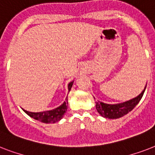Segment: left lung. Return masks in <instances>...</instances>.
Wrapping results in <instances>:
<instances>
[{
	"instance_id": "left-lung-1",
	"label": "left lung",
	"mask_w": 155,
	"mask_h": 155,
	"mask_svg": "<svg viewBox=\"0 0 155 155\" xmlns=\"http://www.w3.org/2000/svg\"><path fill=\"white\" fill-rule=\"evenodd\" d=\"M146 87H147V84L145 86L144 90L137 97L129 100L127 101L122 102V103L106 104L97 101L96 102V108L97 112L103 117L108 118V119H117V118L121 117L133 110L135 106L139 103L142 96L144 94Z\"/></svg>"
}]
</instances>
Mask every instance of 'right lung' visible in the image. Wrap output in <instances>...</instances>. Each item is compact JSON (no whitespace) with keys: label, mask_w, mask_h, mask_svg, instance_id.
<instances>
[{"label":"right lung","mask_w":155,"mask_h":155,"mask_svg":"<svg viewBox=\"0 0 155 155\" xmlns=\"http://www.w3.org/2000/svg\"><path fill=\"white\" fill-rule=\"evenodd\" d=\"M73 83H74V80L68 84V92L71 91V88L72 87ZM68 97H67L66 101L61 105H59L57 108H54V109H51V110H47L42 111V112H38V113H34V112L26 111L25 109H23V108L22 109L27 115L30 116V117L34 118L35 120H39L41 122L48 124V123L57 122V121L60 120L63 117L66 111L68 109Z\"/></svg>","instance_id":"add662e5"}]
</instances>
